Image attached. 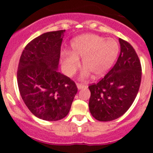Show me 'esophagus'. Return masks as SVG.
<instances>
[{
	"label": "esophagus",
	"instance_id": "1",
	"mask_svg": "<svg viewBox=\"0 0 153 153\" xmlns=\"http://www.w3.org/2000/svg\"><path fill=\"white\" fill-rule=\"evenodd\" d=\"M76 86H77L78 90H81V89L86 88V87H87V86H86V85L80 84V83H77V84H76Z\"/></svg>",
	"mask_w": 153,
	"mask_h": 153
}]
</instances>
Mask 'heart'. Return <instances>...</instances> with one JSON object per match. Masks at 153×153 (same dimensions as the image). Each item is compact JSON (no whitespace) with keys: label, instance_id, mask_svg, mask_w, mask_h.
Returning a JSON list of instances; mask_svg holds the SVG:
<instances>
[{"label":"heart","instance_id":"1","mask_svg":"<svg viewBox=\"0 0 153 153\" xmlns=\"http://www.w3.org/2000/svg\"><path fill=\"white\" fill-rule=\"evenodd\" d=\"M72 52L63 53L62 66L64 72L72 76L80 67L82 59L83 68L81 78L89 77L93 74L96 78L101 77L109 70L119 53V46L113 39H106L96 34H83L71 42Z\"/></svg>","mask_w":153,"mask_h":153}]
</instances>
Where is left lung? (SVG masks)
I'll return each instance as SVG.
<instances>
[{
  "mask_svg": "<svg viewBox=\"0 0 153 153\" xmlns=\"http://www.w3.org/2000/svg\"><path fill=\"white\" fill-rule=\"evenodd\" d=\"M120 53L112 70L97 84L90 85L89 109L102 122L118 119L129 109L136 99L142 77V68L136 51L119 39Z\"/></svg>",
  "mask_w": 153,
  "mask_h": 153,
  "instance_id": "left-lung-1",
  "label": "left lung"
}]
</instances>
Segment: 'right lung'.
Returning <instances> with one entry per match:
<instances>
[{
  "instance_id": "add662e5",
  "label": "right lung",
  "mask_w": 153,
  "mask_h": 153,
  "mask_svg": "<svg viewBox=\"0 0 153 153\" xmlns=\"http://www.w3.org/2000/svg\"><path fill=\"white\" fill-rule=\"evenodd\" d=\"M65 30L47 32L23 51L17 84L24 103L35 117L57 121L67 117L77 93L75 83L58 71Z\"/></svg>"
}]
</instances>
